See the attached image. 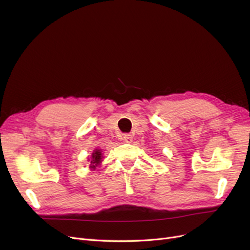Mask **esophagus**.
Here are the masks:
<instances>
[{
  "mask_svg": "<svg viewBox=\"0 0 250 250\" xmlns=\"http://www.w3.org/2000/svg\"><path fill=\"white\" fill-rule=\"evenodd\" d=\"M122 139L124 140V142H125V143H131L132 141H133V137H132V135H128V134L124 135V136L122 137Z\"/></svg>",
  "mask_w": 250,
  "mask_h": 250,
  "instance_id": "obj_1",
  "label": "esophagus"
}]
</instances>
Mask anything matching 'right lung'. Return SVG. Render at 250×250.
<instances>
[{
	"label": "right lung",
	"instance_id": "add662e5",
	"mask_svg": "<svg viewBox=\"0 0 250 250\" xmlns=\"http://www.w3.org/2000/svg\"><path fill=\"white\" fill-rule=\"evenodd\" d=\"M102 159H103L102 150H101V149H98V148H96V149L93 151L91 158L89 159V161H90V168H91V169H95L97 167L101 166V162L103 161Z\"/></svg>",
	"mask_w": 250,
	"mask_h": 250
}]
</instances>
